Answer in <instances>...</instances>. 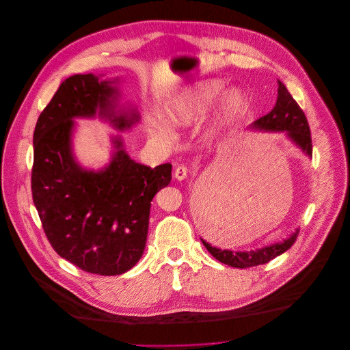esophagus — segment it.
<instances>
[{
  "instance_id": "obj_1",
  "label": "esophagus",
  "mask_w": 350,
  "mask_h": 350,
  "mask_svg": "<svg viewBox=\"0 0 350 350\" xmlns=\"http://www.w3.org/2000/svg\"><path fill=\"white\" fill-rule=\"evenodd\" d=\"M187 167L186 165H179V167H176V170H175V178L178 179V180H185L186 178H187Z\"/></svg>"
}]
</instances>
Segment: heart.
I'll use <instances>...</instances> for the list:
<instances>
[{
    "mask_svg": "<svg viewBox=\"0 0 350 350\" xmlns=\"http://www.w3.org/2000/svg\"><path fill=\"white\" fill-rule=\"evenodd\" d=\"M226 90V83L221 79L202 81L186 90L167 110L168 121L175 126H189L207 111H210ZM250 107V100L241 90H230L221 102L218 117L210 129L211 136L236 124ZM154 133L163 140H171V133L164 128L154 129Z\"/></svg>",
    "mask_w": 350,
    "mask_h": 350,
    "instance_id": "obj_1",
    "label": "heart"
}]
</instances>
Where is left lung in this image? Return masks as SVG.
Returning a JSON list of instances; mask_svg holds the SVG:
<instances>
[{"label": "left lung", "mask_w": 350, "mask_h": 350, "mask_svg": "<svg viewBox=\"0 0 350 350\" xmlns=\"http://www.w3.org/2000/svg\"><path fill=\"white\" fill-rule=\"evenodd\" d=\"M253 128L260 131H271V132H286L287 136L300 147V150L306 152V154L311 156L312 143L311 133L307 118L300 109L297 100L288 93L287 88L279 81L278 88V100L275 107L265 116L260 117L253 122ZM298 230L290 236V239L283 243L273 244L271 247H265L261 250H250V252H232L222 250L211 247L206 241L202 240L206 250H208L213 257L218 261L228 264L236 268H250L260 264L269 262L275 257L280 256L286 250H290L298 237Z\"/></svg>", "instance_id": "obj_1"}]
</instances>
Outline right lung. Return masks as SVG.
<instances>
[{
	"instance_id": "add662e5",
	"label": "right lung",
	"mask_w": 350,
	"mask_h": 350,
	"mask_svg": "<svg viewBox=\"0 0 350 350\" xmlns=\"http://www.w3.org/2000/svg\"><path fill=\"white\" fill-rule=\"evenodd\" d=\"M93 74L67 78L42 111L33 132L32 198L55 252L82 271L114 276L143 256L150 200L171 182L170 163L153 170L132 160L120 137L113 159L98 172L75 163L74 117H107L116 128L139 121L136 111L116 113L117 89Z\"/></svg>"
}]
</instances>
